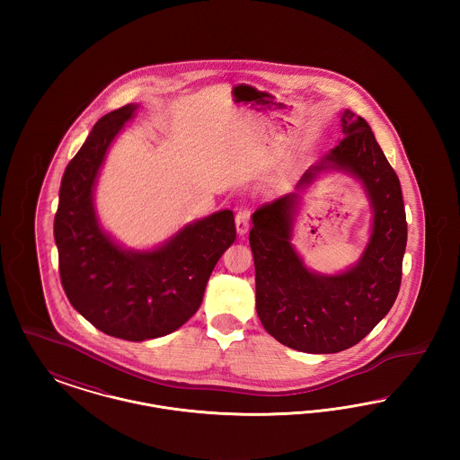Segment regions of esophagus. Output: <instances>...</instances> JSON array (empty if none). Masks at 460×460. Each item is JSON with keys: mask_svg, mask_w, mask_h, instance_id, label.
<instances>
[{"mask_svg": "<svg viewBox=\"0 0 460 460\" xmlns=\"http://www.w3.org/2000/svg\"><path fill=\"white\" fill-rule=\"evenodd\" d=\"M250 217H252V214H250V210H246V208H243L240 210L238 214H236V233L243 236V234H246V231H248V227H250Z\"/></svg>", "mask_w": 460, "mask_h": 460, "instance_id": "1", "label": "esophagus"}]
</instances>
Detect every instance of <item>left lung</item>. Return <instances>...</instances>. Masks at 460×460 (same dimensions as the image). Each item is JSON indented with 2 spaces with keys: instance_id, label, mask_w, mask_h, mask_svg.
I'll return each mask as SVG.
<instances>
[{
  "instance_id": "obj_1",
  "label": "left lung",
  "mask_w": 460,
  "mask_h": 460,
  "mask_svg": "<svg viewBox=\"0 0 460 460\" xmlns=\"http://www.w3.org/2000/svg\"><path fill=\"white\" fill-rule=\"evenodd\" d=\"M343 139L308 167L293 193L252 216L257 314L279 343L305 353L347 350L366 338L394 306L407 246L400 181L371 126L341 113ZM353 174L372 205V236L361 259L338 275L308 270L290 244L301 193L324 172Z\"/></svg>"
}]
</instances>
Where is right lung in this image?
<instances>
[{
    "label": "right lung",
    "instance_id": "add662e5",
    "mask_svg": "<svg viewBox=\"0 0 460 460\" xmlns=\"http://www.w3.org/2000/svg\"><path fill=\"white\" fill-rule=\"evenodd\" d=\"M137 105L103 115L66 165L55 216L60 279L72 306L113 338L145 341L181 328L201 305L208 278L234 243L231 210L186 224L154 250H128L102 227L94 188L105 156Z\"/></svg>",
    "mask_w": 460,
    "mask_h": 460
}]
</instances>
